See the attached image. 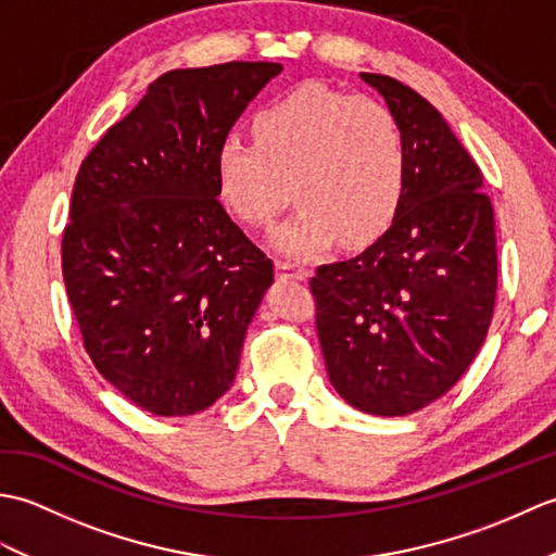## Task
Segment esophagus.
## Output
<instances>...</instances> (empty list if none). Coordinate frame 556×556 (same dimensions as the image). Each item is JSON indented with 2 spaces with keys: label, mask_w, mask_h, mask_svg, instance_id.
Here are the masks:
<instances>
[{
  "label": "esophagus",
  "mask_w": 556,
  "mask_h": 556,
  "mask_svg": "<svg viewBox=\"0 0 556 556\" xmlns=\"http://www.w3.org/2000/svg\"><path fill=\"white\" fill-rule=\"evenodd\" d=\"M277 277L279 279H293V281H305L311 271L301 267V265H291V263H277Z\"/></svg>",
  "instance_id": "1"
}]
</instances>
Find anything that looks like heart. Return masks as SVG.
Instances as JSON below:
<instances>
[{"label": "heart", "instance_id": "obj_1", "mask_svg": "<svg viewBox=\"0 0 556 556\" xmlns=\"http://www.w3.org/2000/svg\"><path fill=\"white\" fill-rule=\"evenodd\" d=\"M255 140L229 136L217 150L219 198L248 227H265L289 203L299 212L271 233V248L308 257L337 236L375 241L406 193V146L396 116L372 98L303 83L260 110Z\"/></svg>", "mask_w": 556, "mask_h": 556}]
</instances>
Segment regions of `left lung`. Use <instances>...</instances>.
<instances>
[{"label":"left lung","mask_w":556,"mask_h":556,"mask_svg":"<svg viewBox=\"0 0 556 556\" xmlns=\"http://www.w3.org/2000/svg\"><path fill=\"white\" fill-rule=\"evenodd\" d=\"M396 116L406 193L380 239L317 267L311 291L329 382L370 416H408L468 370L497 296L494 212L482 174L416 90L361 74Z\"/></svg>","instance_id":"left-lung-1"}]
</instances>
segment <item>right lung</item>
I'll return each mask as SVG.
<instances>
[{"label":"right lung","instance_id":"1","mask_svg":"<svg viewBox=\"0 0 556 556\" xmlns=\"http://www.w3.org/2000/svg\"><path fill=\"white\" fill-rule=\"evenodd\" d=\"M281 64L176 68L83 160L62 269L83 346L152 416L229 392L275 267L219 203L217 150Z\"/></svg>","mask_w":556,"mask_h":556}]
</instances>
